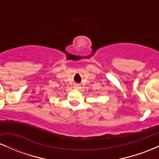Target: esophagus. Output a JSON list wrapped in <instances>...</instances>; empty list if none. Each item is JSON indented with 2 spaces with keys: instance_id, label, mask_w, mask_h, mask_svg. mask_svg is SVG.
<instances>
[{
  "instance_id": "obj_1",
  "label": "esophagus",
  "mask_w": 159,
  "mask_h": 159,
  "mask_svg": "<svg viewBox=\"0 0 159 159\" xmlns=\"http://www.w3.org/2000/svg\"><path fill=\"white\" fill-rule=\"evenodd\" d=\"M80 85L78 84H74V88L75 89H77V90H78V89H80Z\"/></svg>"
}]
</instances>
